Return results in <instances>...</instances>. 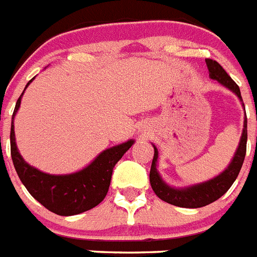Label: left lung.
<instances>
[{"mask_svg":"<svg viewBox=\"0 0 257 257\" xmlns=\"http://www.w3.org/2000/svg\"><path fill=\"white\" fill-rule=\"evenodd\" d=\"M206 64L208 68V76L211 79H215L220 85L230 90L233 94L237 95L239 99L240 104L244 108L243 100L240 96V90L238 87L237 83L230 78L225 70L222 69L221 65L217 61L212 60V59H206ZM246 144H247V117L244 115L243 121V130H242V136H240L239 144L235 151L234 156L231 158L230 163L228 165L225 170L220 172L217 176L210 179L207 181L199 184H193L189 187L184 188H175L169 185L162 179L161 174L157 169V162H158V149L156 148V145L153 144L154 148V157L152 161L151 174H149V180H151L152 189L157 194L158 198L162 201L167 202L170 205L178 206V207H185V208H198L207 206L220 197L224 196L228 192L229 188L233 185V183L237 179L238 174H239L242 165H243L244 157H246Z\"/></svg>","mask_w":257,"mask_h":257,"instance_id":"8db88e82","label":"left lung"}]
</instances>
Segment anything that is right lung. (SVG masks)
Instances as JSON below:
<instances>
[{"label":"right lung","instance_id":"obj_1","mask_svg":"<svg viewBox=\"0 0 257 257\" xmlns=\"http://www.w3.org/2000/svg\"><path fill=\"white\" fill-rule=\"evenodd\" d=\"M33 79L27 83L24 91ZM24 91L14 109L10 133L11 158L18 176L31 196L56 215L72 216L91 210L105 198L115 163L133 147L135 140L130 139L105 149L97 154L91 163L72 174L52 175L41 171L24 161L15 142L14 118L20 108Z\"/></svg>","mask_w":257,"mask_h":257}]
</instances>
